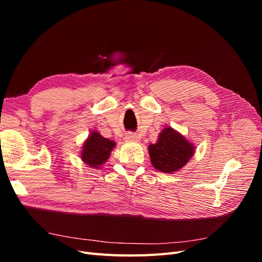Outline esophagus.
<instances>
[{
  "instance_id": "34e87169",
  "label": "esophagus",
  "mask_w": 262,
  "mask_h": 262,
  "mask_svg": "<svg viewBox=\"0 0 262 262\" xmlns=\"http://www.w3.org/2000/svg\"><path fill=\"white\" fill-rule=\"evenodd\" d=\"M125 140L126 141H130V142H138L139 141V137L137 136V134H134L132 132H129V133H126Z\"/></svg>"
}]
</instances>
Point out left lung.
<instances>
[{
    "label": "left lung",
    "mask_w": 262,
    "mask_h": 262,
    "mask_svg": "<svg viewBox=\"0 0 262 262\" xmlns=\"http://www.w3.org/2000/svg\"><path fill=\"white\" fill-rule=\"evenodd\" d=\"M194 153L192 143L172 128H165L156 143L148 146L150 163L163 172L177 171L189 162Z\"/></svg>",
    "instance_id": "obj_1"
}]
</instances>
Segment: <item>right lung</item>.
Here are the masks:
<instances>
[{
	"label": "right lung",
	"mask_w": 262,
	"mask_h": 262,
	"mask_svg": "<svg viewBox=\"0 0 262 262\" xmlns=\"http://www.w3.org/2000/svg\"><path fill=\"white\" fill-rule=\"evenodd\" d=\"M115 145L114 141L101 137L96 131H93L83 145L82 161L93 168H98L107 162Z\"/></svg>",
	"instance_id": "obj_1"
}]
</instances>
